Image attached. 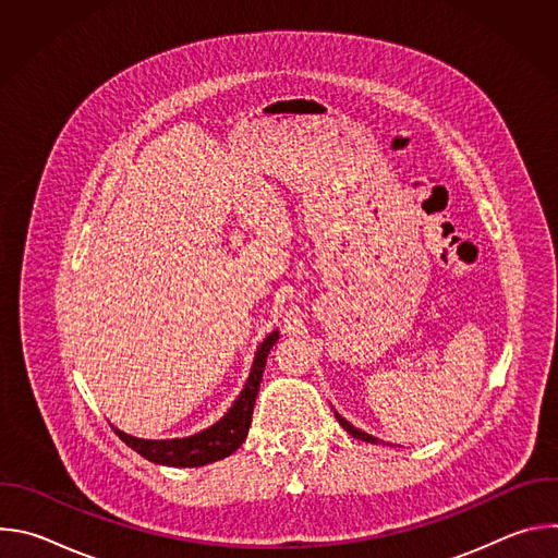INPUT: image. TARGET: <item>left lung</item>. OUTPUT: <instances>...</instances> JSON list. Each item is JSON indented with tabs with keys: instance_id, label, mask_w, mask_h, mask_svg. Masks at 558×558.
Returning <instances> with one entry per match:
<instances>
[{
	"instance_id": "left-lung-1",
	"label": "left lung",
	"mask_w": 558,
	"mask_h": 558,
	"mask_svg": "<svg viewBox=\"0 0 558 558\" xmlns=\"http://www.w3.org/2000/svg\"><path fill=\"white\" fill-rule=\"evenodd\" d=\"M336 420L340 422V426L349 433V435H353L355 439H362V441H368V444H384V441H379L377 437H373V435H368V433H364V430H360V428H355L353 424H349L340 413H336Z\"/></svg>"
}]
</instances>
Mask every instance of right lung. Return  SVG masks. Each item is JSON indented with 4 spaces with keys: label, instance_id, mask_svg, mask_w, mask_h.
I'll return each mask as SVG.
<instances>
[{
    "label": "right lung",
    "instance_id": "right-lung-1",
    "mask_svg": "<svg viewBox=\"0 0 558 558\" xmlns=\"http://www.w3.org/2000/svg\"><path fill=\"white\" fill-rule=\"evenodd\" d=\"M278 338H280L278 331H274L265 338V342L256 351V360H254L250 379H247L245 388L241 390V395H238V400L233 402V407L225 413V417L220 422L205 428L203 433H196V435L183 437V439H138V437H132L112 426L114 433L119 435L121 441H125L141 457H145L151 463H161V465L196 468V465H205V463L229 457L247 439V433L252 426V415H254V404H256L265 364H267V355L274 349V344L278 342Z\"/></svg>",
    "mask_w": 558,
    "mask_h": 558
}]
</instances>
